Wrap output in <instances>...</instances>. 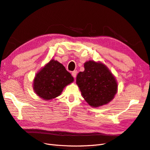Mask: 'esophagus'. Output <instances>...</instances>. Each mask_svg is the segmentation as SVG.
<instances>
[{
  "label": "esophagus",
  "mask_w": 150,
  "mask_h": 150,
  "mask_svg": "<svg viewBox=\"0 0 150 150\" xmlns=\"http://www.w3.org/2000/svg\"><path fill=\"white\" fill-rule=\"evenodd\" d=\"M76 74H77V71H76V70H75V71H72V74H71V75H72V76H74V78H76Z\"/></svg>",
  "instance_id": "obj_1"
}]
</instances>
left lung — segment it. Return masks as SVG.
Masks as SVG:
<instances>
[{"label": "left lung", "instance_id": "left-lung-1", "mask_svg": "<svg viewBox=\"0 0 150 150\" xmlns=\"http://www.w3.org/2000/svg\"><path fill=\"white\" fill-rule=\"evenodd\" d=\"M84 68L76 76V82L85 100L94 107L112 101L117 93V83L105 65L89 61L84 64Z\"/></svg>", "mask_w": 150, "mask_h": 150}]
</instances>
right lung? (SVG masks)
Listing matches in <instances>:
<instances>
[{
    "instance_id": "1",
    "label": "right lung",
    "mask_w": 150,
    "mask_h": 150,
    "mask_svg": "<svg viewBox=\"0 0 150 150\" xmlns=\"http://www.w3.org/2000/svg\"><path fill=\"white\" fill-rule=\"evenodd\" d=\"M74 81V77L62 64L51 59L36 75L33 89L36 94L45 100L59 96L64 87Z\"/></svg>"
}]
</instances>
